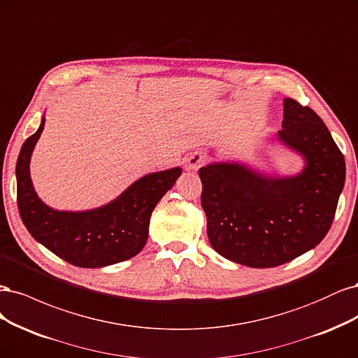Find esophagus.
<instances>
[{"instance_id": "esophagus-1", "label": "esophagus", "mask_w": 358, "mask_h": 358, "mask_svg": "<svg viewBox=\"0 0 358 358\" xmlns=\"http://www.w3.org/2000/svg\"><path fill=\"white\" fill-rule=\"evenodd\" d=\"M206 160V156L202 153V152H194L192 153L187 159H186V164H187V168L192 169V171H196L199 166H202L205 164Z\"/></svg>"}]
</instances>
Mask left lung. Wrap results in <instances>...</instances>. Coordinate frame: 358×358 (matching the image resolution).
<instances>
[{"label":"left lung","instance_id":"left-lung-1","mask_svg":"<svg viewBox=\"0 0 358 358\" xmlns=\"http://www.w3.org/2000/svg\"><path fill=\"white\" fill-rule=\"evenodd\" d=\"M275 140L302 156L296 176L264 174L241 162L199 169L211 247L250 268H273L317 247L329 232L345 184V159L318 114L284 99Z\"/></svg>","mask_w":358,"mask_h":358}]
</instances>
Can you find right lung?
I'll return each mask as SVG.
<instances>
[{
	"mask_svg": "<svg viewBox=\"0 0 358 358\" xmlns=\"http://www.w3.org/2000/svg\"><path fill=\"white\" fill-rule=\"evenodd\" d=\"M44 123L43 116L37 132L22 145L16 164L19 214L31 236L78 268H103L136 256L147 242L155 206L174 186L181 168L138 178L116 199L94 210H55L38 198L29 172Z\"/></svg>",
	"mask_w": 358,
	"mask_h": 358,
	"instance_id": "1",
	"label": "right lung"
}]
</instances>
